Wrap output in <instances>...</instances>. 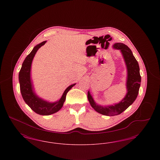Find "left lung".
Listing matches in <instances>:
<instances>
[{
  "label": "left lung",
  "instance_id": "obj_1",
  "mask_svg": "<svg viewBox=\"0 0 160 160\" xmlns=\"http://www.w3.org/2000/svg\"><path fill=\"white\" fill-rule=\"evenodd\" d=\"M113 48L120 50L127 67V91L125 97L118 103L103 106L94 101L89 91L88 92V98L92 107L98 113L105 116L118 115L129 107L137 98L141 83L139 65L129 47L121 42H117L113 45Z\"/></svg>",
  "mask_w": 160,
  "mask_h": 160
}]
</instances>
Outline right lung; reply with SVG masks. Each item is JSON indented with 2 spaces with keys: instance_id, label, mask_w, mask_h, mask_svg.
Returning <instances> with one entry per match:
<instances>
[{
  "instance_id": "right-lung-1",
  "label": "right lung",
  "mask_w": 160,
  "mask_h": 160,
  "mask_svg": "<svg viewBox=\"0 0 160 160\" xmlns=\"http://www.w3.org/2000/svg\"><path fill=\"white\" fill-rule=\"evenodd\" d=\"M46 42L47 41H43L33 47L31 53L25 58L18 74L20 92L24 102L36 113L44 116L53 114L60 110L66 99L67 93L76 84L69 86L63 92L61 98L53 102L40 98L35 93L31 78L32 63L38 49L44 46Z\"/></svg>"
}]
</instances>
